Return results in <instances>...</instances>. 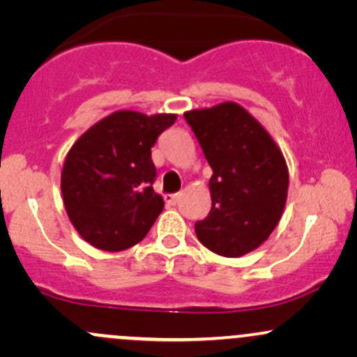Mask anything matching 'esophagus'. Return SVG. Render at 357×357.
<instances>
[{
	"instance_id": "1",
	"label": "esophagus",
	"mask_w": 357,
	"mask_h": 357,
	"mask_svg": "<svg viewBox=\"0 0 357 357\" xmlns=\"http://www.w3.org/2000/svg\"><path fill=\"white\" fill-rule=\"evenodd\" d=\"M179 202V195H169V196H166V203L167 204H171V206H174L176 203Z\"/></svg>"
}]
</instances>
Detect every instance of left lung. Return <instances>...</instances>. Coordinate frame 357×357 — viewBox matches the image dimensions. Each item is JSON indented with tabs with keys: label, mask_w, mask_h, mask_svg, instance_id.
Wrapping results in <instances>:
<instances>
[{
	"label": "left lung",
	"mask_w": 357,
	"mask_h": 357,
	"mask_svg": "<svg viewBox=\"0 0 357 357\" xmlns=\"http://www.w3.org/2000/svg\"><path fill=\"white\" fill-rule=\"evenodd\" d=\"M211 166V210L196 221L198 240L223 257H241L275 230L289 191V167L265 127L236 102L184 112Z\"/></svg>",
	"instance_id": "obj_1"
}]
</instances>
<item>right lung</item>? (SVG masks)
<instances>
[{"label":"right lung","mask_w":357,"mask_h":357,"mask_svg":"<svg viewBox=\"0 0 357 357\" xmlns=\"http://www.w3.org/2000/svg\"><path fill=\"white\" fill-rule=\"evenodd\" d=\"M176 119L117 110L73 142L61 169V196L72 225L92 247H134L161 215L165 202L153 190L151 147Z\"/></svg>","instance_id":"right-lung-1"}]
</instances>
